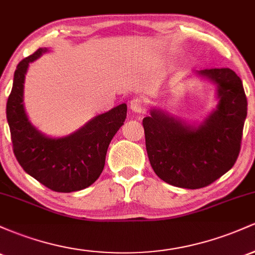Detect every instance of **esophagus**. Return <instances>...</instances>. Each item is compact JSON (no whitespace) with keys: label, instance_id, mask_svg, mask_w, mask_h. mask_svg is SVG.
Masks as SVG:
<instances>
[{"label":"esophagus","instance_id":"1","mask_svg":"<svg viewBox=\"0 0 255 255\" xmlns=\"http://www.w3.org/2000/svg\"><path fill=\"white\" fill-rule=\"evenodd\" d=\"M129 109L135 114H141L145 111V104L140 98H133L129 102Z\"/></svg>","mask_w":255,"mask_h":255}]
</instances>
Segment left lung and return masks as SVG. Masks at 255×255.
Listing matches in <instances>:
<instances>
[{
  "label": "left lung",
  "mask_w": 255,
  "mask_h": 255,
  "mask_svg": "<svg viewBox=\"0 0 255 255\" xmlns=\"http://www.w3.org/2000/svg\"><path fill=\"white\" fill-rule=\"evenodd\" d=\"M194 77L216 86L217 104L203 121L191 124L160 108L142 120L152 169L164 182L187 189L209 186L233 168L247 118L244 85L235 72L207 68Z\"/></svg>",
  "instance_id": "left-lung-1"
}]
</instances>
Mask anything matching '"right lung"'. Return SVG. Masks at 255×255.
<instances>
[{"mask_svg":"<svg viewBox=\"0 0 255 255\" xmlns=\"http://www.w3.org/2000/svg\"><path fill=\"white\" fill-rule=\"evenodd\" d=\"M48 51V48H39L17 64L14 73L7 102L13 151L22 169L51 191H81L103 171L111 139L127 116V104L99 114L68 135L49 136L42 133L25 110L24 84L30 63Z\"/></svg>","mask_w":255,"mask_h":255,"instance_id":"add662e5","label":"right lung"}]
</instances>
